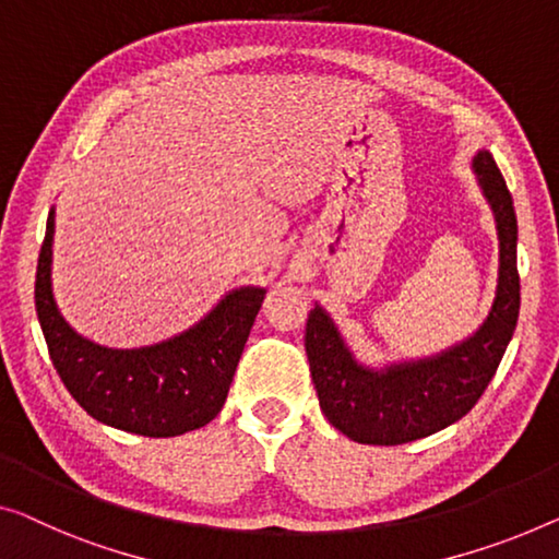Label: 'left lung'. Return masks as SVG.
<instances>
[{
    "mask_svg": "<svg viewBox=\"0 0 559 559\" xmlns=\"http://www.w3.org/2000/svg\"><path fill=\"white\" fill-rule=\"evenodd\" d=\"M474 170L495 211L499 281L487 321L460 346L384 371L364 369L336 326L316 306L306 321V354L319 404L341 435L359 444L394 447L460 421L492 381L520 316L518 215L495 157L479 150Z\"/></svg>",
    "mask_w": 559,
    "mask_h": 559,
    "instance_id": "1",
    "label": "left lung"
}]
</instances>
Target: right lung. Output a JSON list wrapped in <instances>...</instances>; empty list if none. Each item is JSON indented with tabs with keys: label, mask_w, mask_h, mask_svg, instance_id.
Wrapping results in <instances>:
<instances>
[{
	"label": "right lung",
	"mask_w": 559,
	"mask_h": 559,
	"mask_svg": "<svg viewBox=\"0 0 559 559\" xmlns=\"http://www.w3.org/2000/svg\"><path fill=\"white\" fill-rule=\"evenodd\" d=\"M52 233L55 211H49L35 306L49 359L74 402L93 419L143 437H178L213 421L226 404L265 290H233L198 326L157 346L132 352L95 346L57 311L49 281Z\"/></svg>",
	"instance_id": "add662e5"
}]
</instances>
